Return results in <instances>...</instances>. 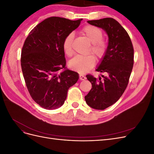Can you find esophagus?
I'll list each match as a JSON object with an SVG mask.
<instances>
[{"mask_svg": "<svg viewBox=\"0 0 154 154\" xmlns=\"http://www.w3.org/2000/svg\"><path fill=\"white\" fill-rule=\"evenodd\" d=\"M79 77H80V80H85L86 79V77L85 76L82 75V74H80V75H79Z\"/></svg>", "mask_w": 154, "mask_h": 154, "instance_id": "obj_1", "label": "esophagus"}]
</instances>
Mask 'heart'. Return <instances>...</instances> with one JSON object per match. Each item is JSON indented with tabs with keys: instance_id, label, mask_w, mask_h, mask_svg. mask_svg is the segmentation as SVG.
<instances>
[{
	"instance_id": "obj_1",
	"label": "heart",
	"mask_w": 154,
	"mask_h": 154,
	"mask_svg": "<svg viewBox=\"0 0 154 154\" xmlns=\"http://www.w3.org/2000/svg\"><path fill=\"white\" fill-rule=\"evenodd\" d=\"M82 34L85 36L88 40L92 44L89 52L94 54L97 58H103L107 51L108 44L103 37L102 31L96 27L87 26L83 28ZM74 35L70 33L66 36L63 42V49L65 54L68 57H71L73 54L72 42ZM96 63V59L91 54L87 56L77 55L70 60L69 67L79 73L83 74L88 72L94 67Z\"/></svg>"
}]
</instances>
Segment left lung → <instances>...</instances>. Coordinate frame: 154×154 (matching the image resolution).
I'll use <instances>...</instances> for the list:
<instances>
[{"mask_svg":"<svg viewBox=\"0 0 154 154\" xmlns=\"http://www.w3.org/2000/svg\"><path fill=\"white\" fill-rule=\"evenodd\" d=\"M88 24L100 27L108 35L109 45L105 57L96 71L108 76L98 79L86 76L92 88L85 96L86 103L92 109L104 110L114 104L127 88L134 65V48L127 32L114 18L88 20Z\"/></svg>","mask_w":154,"mask_h":154,"instance_id":"1","label":"left lung"}]
</instances>
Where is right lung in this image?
<instances>
[{
    "label": "right lung",
    "mask_w": 154,
    "mask_h": 154,
    "mask_svg": "<svg viewBox=\"0 0 154 154\" xmlns=\"http://www.w3.org/2000/svg\"><path fill=\"white\" fill-rule=\"evenodd\" d=\"M82 20L48 18L30 31L24 42L20 58L23 76L32 100L42 108L53 110L63 105L69 88L78 80V73L66 67L63 42Z\"/></svg>",
    "instance_id": "obj_1"
}]
</instances>
